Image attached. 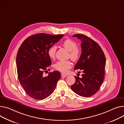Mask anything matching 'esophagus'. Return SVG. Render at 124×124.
Masks as SVG:
<instances>
[{"instance_id": "34e87169", "label": "esophagus", "mask_w": 124, "mask_h": 124, "mask_svg": "<svg viewBox=\"0 0 124 124\" xmlns=\"http://www.w3.org/2000/svg\"><path fill=\"white\" fill-rule=\"evenodd\" d=\"M67 76V75H66V74H61V77H66Z\"/></svg>"}]
</instances>
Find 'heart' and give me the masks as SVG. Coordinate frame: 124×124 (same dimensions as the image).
Listing matches in <instances>:
<instances>
[{
    "label": "heart",
    "mask_w": 124,
    "mask_h": 124,
    "mask_svg": "<svg viewBox=\"0 0 124 124\" xmlns=\"http://www.w3.org/2000/svg\"><path fill=\"white\" fill-rule=\"evenodd\" d=\"M62 46L67 50L69 51V57L73 61H77L81 55V49L77 46V43L74 40L70 39H67L62 43ZM57 47L52 46L49 49L48 54L49 57L53 59L55 57ZM72 66V63L70 61L57 62L54 65L55 68L61 72L66 73Z\"/></svg>",
    "instance_id": "heart-1"
}]
</instances>
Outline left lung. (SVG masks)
<instances>
[{
    "mask_svg": "<svg viewBox=\"0 0 124 124\" xmlns=\"http://www.w3.org/2000/svg\"><path fill=\"white\" fill-rule=\"evenodd\" d=\"M72 37L82 41V53L74 67V70H82L81 78L74 76L76 81L71 87L77 95L89 97L99 90L105 75L106 58L102 48L96 42L82 34H76Z\"/></svg>",
    "mask_w": 124,
    "mask_h": 124,
    "instance_id": "obj_1",
    "label": "left lung"
}]
</instances>
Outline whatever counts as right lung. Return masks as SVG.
Returning a JSON list of instances; mask_svg holds the SVG:
<instances>
[{"instance_id": "add662e5", "label": "right lung", "mask_w": 124, "mask_h": 124, "mask_svg": "<svg viewBox=\"0 0 124 124\" xmlns=\"http://www.w3.org/2000/svg\"><path fill=\"white\" fill-rule=\"evenodd\" d=\"M63 36L43 33L33 35L25 40L18 49L16 56L18 78L25 91L34 99L43 100L50 96L61 78L58 71L49 72L46 77L43 74L51 64L49 49Z\"/></svg>"}]
</instances>
